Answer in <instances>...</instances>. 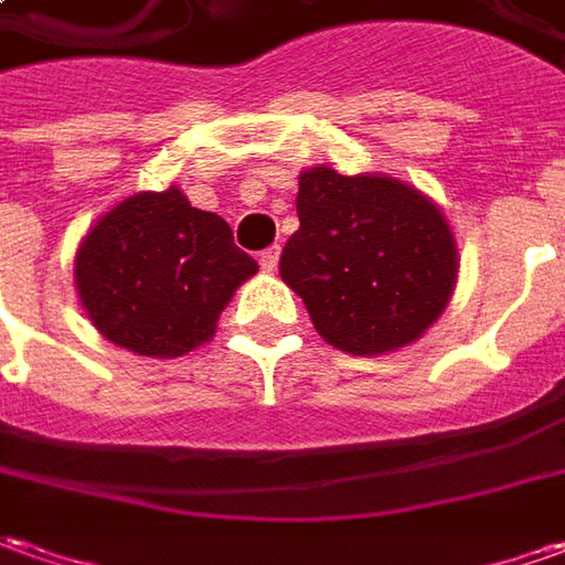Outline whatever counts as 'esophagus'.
<instances>
[{"label": "esophagus", "mask_w": 565, "mask_h": 565, "mask_svg": "<svg viewBox=\"0 0 565 565\" xmlns=\"http://www.w3.org/2000/svg\"><path fill=\"white\" fill-rule=\"evenodd\" d=\"M260 270H267V274H274L276 264H279V245H270V248H264L260 252Z\"/></svg>", "instance_id": "34e87169"}]
</instances>
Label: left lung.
Masks as SVG:
<instances>
[{
  "label": "left lung",
  "mask_w": 565,
  "mask_h": 565,
  "mask_svg": "<svg viewBox=\"0 0 565 565\" xmlns=\"http://www.w3.org/2000/svg\"><path fill=\"white\" fill-rule=\"evenodd\" d=\"M298 221L279 276L332 348L356 356L406 348L449 305L458 245L415 186L317 166L298 178Z\"/></svg>",
  "instance_id": "left-lung-1"
}]
</instances>
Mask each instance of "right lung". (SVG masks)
Segmentation results:
<instances>
[{
  "label": "right lung",
  "mask_w": 565,
  "mask_h": 565,
  "mask_svg": "<svg viewBox=\"0 0 565 565\" xmlns=\"http://www.w3.org/2000/svg\"><path fill=\"white\" fill-rule=\"evenodd\" d=\"M258 260L231 224L171 184L135 193L97 221L76 252V291L97 332L138 356L171 360L205 344Z\"/></svg>",
  "instance_id": "right-lung-1"
}]
</instances>
